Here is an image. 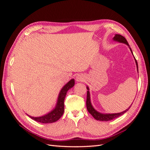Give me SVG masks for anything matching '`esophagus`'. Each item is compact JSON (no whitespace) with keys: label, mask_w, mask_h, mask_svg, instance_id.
I'll return each mask as SVG.
<instances>
[{"label":"esophagus","mask_w":150,"mask_h":150,"mask_svg":"<svg viewBox=\"0 0 150 150\" xmlns=\"http://www.w3.org/2000/svg\"><path fill=\"white\" fill-rule=\"evenodd\" d=\"M76 80L78 81V82H83V81H84L85 80L84 76L83 74H78L76 76Z\"/></svg>","instance_id":"esophagus-1"}]
</instances>
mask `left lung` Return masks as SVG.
<instances>
[{"label": "left lung", "mask_w": 150, "mask_h": 150, "mask_svg": "<svg viewBox=\"0 0 150 150\" xmlns=\"http://www.w3.org/2000/svg\"><path fill=\"white\" fill-rule=\"evenodd\" d=\"M113 39H114V40H116V41H118L120 42L125 43V44L128 45V46H129L128 43V41H127V40H126V39L123 37V36H122L121 35L116 34L115 36L114 37V38H113ZM129 49L131 50V52H132V51H131V49L130 47H129ZM132 54H133V52H132ZM134 59H135V57H134ZM135 61H136V64H137V69H138V63H137V60H136V59H135ZM87 89L89 90L88 87H87ZM86 106H87V110H88V112L93 116V117H94V119H96V120H99V121H110V120H114V119L116 118V117H119V116L123 115L124 113H125L126 111H128V110L129 109V108L131 107V106H130V107L128 109H127L126 110H125L123 112H120V113H115V114H101V113L99 112H98V111H96V110H95L93 108V107L92 106L91 103V101H90V96H89V91H88V92H87V99H86Z\"/></svg>", "instance_id": "8db88e82"}]
</instances>
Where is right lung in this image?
Listing matches in <instances>:
<instances>
[{
	"mask_svg": "<svg viewBox=\"0 0 150 150\" xmlns=\"http://www.w3.org/2000/svg\"><path fill=\"white\" fill-rule=\"evenodd\" d=\"M74 86V79H72L71 81L68 82L63 88L61 89V92L59 95L57 103L55 109L49 114L40 116V117H32L29 116L30 118L42 123H51L54 122L60 119V117L63 115L64 110V99L66 96L67 91Z\"/></svg>",
	"mask_w": 150,
	"mask_h": 150,
	"instance_id": "add662e5",
	"label": "right lung"
}]
</instances>
